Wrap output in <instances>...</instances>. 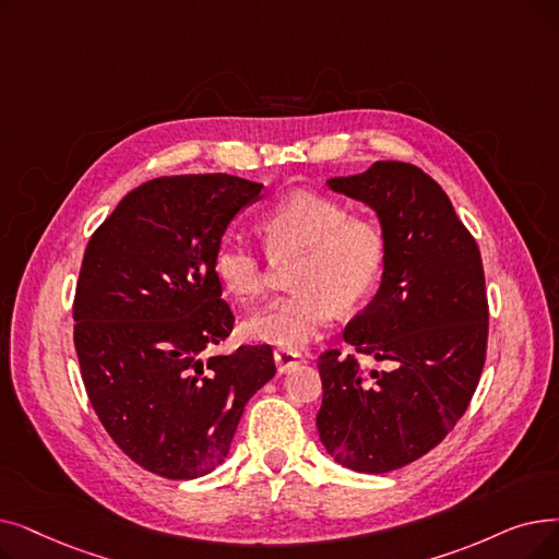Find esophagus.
Wrapping results in <instances>:
<instances>
[{"label":"esophagus","instance_id":"1","mask_svg":"<svg viewBox=\"0 0 559 559\" xmlns=\"http://www.w3.org/2000/svg\"><path fill=\"white\" fill-rule=\"evenodd\" d=\"M274 360H276V368L281 374L289 372L293 368H297L301 362V354L293 352V349H276L274 352Z\"/></svg>","mask_w":559,"mask_h":559}]
</instances>
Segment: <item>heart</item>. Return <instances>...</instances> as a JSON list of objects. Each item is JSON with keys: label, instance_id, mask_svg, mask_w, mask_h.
<instances>
[{"label": "heart", "instance_id": "b5f03b06", "mask_svg": "<svg viewBox=\"0 0 559 559\" xmlns=\"http://www.w3.org/2000/svg\"><path fill=\"white\" fill-rule=\"evenodd\" d=\"M266 251L293 262V295L251 312L241 324L251 340L297 349L318 337L335 310L366 301L381 281L385 235L370 216L312 191H295L260 216ZM214 274L241 301L255 299L266 281L264 260L245 237L228 235L214 253Z\"/></svg>", "mask_w": 559, "mask_h": 559}]
</instances>
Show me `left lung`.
Listing matches in <instances>:
<instances>
[{
  "instance_id": "1",
  "label": "left lung",
  "mask_w": 559,
  "mask_h": 559,
  "mask_svg": "<svg viewBox=\"0 0 559 559\" xmlns=\"http://www.w3.org/2000/svg\"><path fill=\"white\" fill-rule=\"evenodd\" d=\"M326 185L372 207L385 235L377 295L343 337L391 370L362 374L354 356L324 352L320 441L340 466L391 473L439 445L471 404L489 335L481 258L448 193L414 164L374 162Z\"/></svg>"
}]
</instances>
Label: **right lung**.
<instances>
[{
    "label": "right lung",
    "instance_id": "right-lung-1",
    "mask_svg": "<svg viewBox=\"0 0 559 559\" xmlns=\"http://www.w3.org/2000/svg\"><path fill=\"white\" fill-rule=\"evenodd\" d=\"M260 193L228 174L155 178L88 239L72 306L82 379L114 443L155 475L224 464L247 402L276 374L270 345L203 356L235 322L216 247Z\"/></svg>",
    "mask_w": 559,
    "mask_h": 559
}]
</instances>
